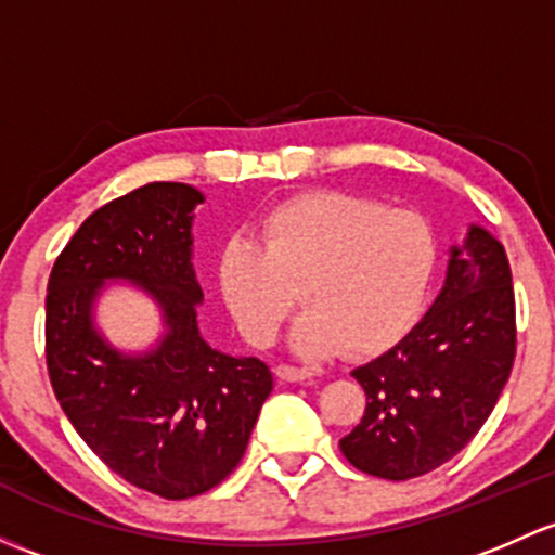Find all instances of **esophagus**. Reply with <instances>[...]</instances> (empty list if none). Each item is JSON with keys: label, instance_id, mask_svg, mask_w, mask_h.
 <instances>
[{"label": "esophagus", "instance_id": "esophagus-1", "mask_svg": "<svg viewBox=\"0 0 555 555\" xmlns=\"http://www.w3.org/2000/svg\"><path fill=\"white\" fill-rule=\"evenodd\" d=\"M276 377L284 383H313V372L306 370V366H293V364H279Z\"/></svg>", "mask_w": 555, "mask_h": 555}]
</instances>
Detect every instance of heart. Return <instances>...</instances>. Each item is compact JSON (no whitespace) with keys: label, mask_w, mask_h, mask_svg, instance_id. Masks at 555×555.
<instances>
[{"label":"heart","mask_w":555,"mask_h":555,"mask_svg":"<svg viewBox=\"0 0 555 555\" xmlns=\"http://www.w3.org/2000/svg\"><path fill=\"white\" fill-rule=\"evenodd\" d=\"M436 236L412 209L343 191H308L268 207L255 238L220 249V293L244 340L266 348L295 308L302 353L370 356L415 324L436 271Z\"/></svg>","instance_id":"1"}]
</instances>
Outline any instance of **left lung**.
Listing matches in <instances>:
<instances>
[{
  "instance_id": "8db88e82",
  "label": "left lung",
  "mask_w": 555,
  "mask_h": 555,
  "mask_svg": "<svg viewBox=\"0 0 555 555\" xmlns=\"http://www.w3.org/2000/svg\"><path fill=\"white\" fill-rule=\"evenodd\" d=\"M516 359V297L505 247L470 225L449 249L441 295L415 330L351 375L364 417L340 449L353 468L390 481L430 474L492 415Z\"/></svg>"
}]
</instances>
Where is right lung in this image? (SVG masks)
Instances as JSON below:
<instances>
[{"mask_svg":"<svg viewBox=\"0 0 555 555\" xmlns=\"http://www.w3.org/2000/svg\"><path fill=\"white\" fill-rule=\"evenodd\" d=\"M204 196L149 183L90 215L47 282L44 356L52 390L87 447L132 487L185 500L218 487L242 460L273 375L260 359L209 348L191 223ZM106 278L135 281L166 313L154 352L125 357L91 326Z\"/></svg>","mask_w":555,"mask_h":555,"instance_id":"add662e5","label":"right lung"}]
</instances>
